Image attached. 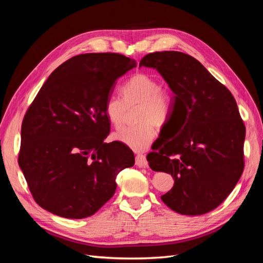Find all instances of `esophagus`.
Segmentation results:
<instances>
[{"instance_id": "1", "label": "esophagus", "mask_w": 263, "mask_h": 263, "mask_svg": "<svg viewBox=\"0 0 263 263\" xmlns=\"http://www.w3.org/2000/svg\"><path fill=\"white\" fill-rule=\"evenodd\" d=\"M136 164L139 166V168H148V161L146 159V156L142 154H137Z\"/></svg>"}]
</instances>
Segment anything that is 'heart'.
Instances as JSON below:
<instances>
[{"instance_id":"1","label":"heart","mask_w":263,"mask_h":263,"mask_svg":"<svg viewBox=\"0 0 263 263\" xmlns=\"http://www.w3.org/2000/svg\"><path fill=\"white\" fill-rule=\"evenodd\" d=\"M123 101L115 97L107 99L104 112L115 128L122 127L125 121L126 107L137 105L135 110V122L132 127L118 130L114 139L128 146L133 150L147 149L157 135V128L168 124L171 114V94L161 89L156 78L147 73L132 76L122 86Z\"/></svg>"}]
</instances>
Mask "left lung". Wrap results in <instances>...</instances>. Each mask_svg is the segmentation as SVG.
I'll use <instances>...</instances> for the list:
<instances>
[{"label":"left lung","instance_id":"left-lung-1","mask_svg":"<svg viewBox=\"0 0 263 263\" xmlns=\"http://www.w3.org/2000/svg\"><path fill=\"white\" fill-rule=\"evenodd\" d=\"M141 66L157 69L173 92L163 127L173 137H159L147 156L151 169L174 179L161 200L182 215L209 213L225 201L243 171L246 127L236 100L190 54L156 51Z\"/></svg>","mask_w":263,"mask_h":263}]
</instances>
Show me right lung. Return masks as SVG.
I'll return each mask as SVG.
<instances>
[{"mask_svg": "<svg viewBox=\"0 0 263 263\" xmlns=\"http://www.w3.org/2000/svg\"><path fill=\"white\" fill-rule=\"evenodd\" d=\"M136 61L115 52L82 53L47 79L22 123L18 164L35 202L65 218L97 213L115 193L116 177L135 163L132 149L104 142V106Z\"/></svg>", "mask_w": 263, "mask_h": 263, "instance_id": "right-lung-1", "label": "right lung"}]
</instances>
